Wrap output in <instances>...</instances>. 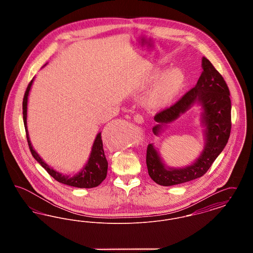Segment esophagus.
Masks as SVG:
<instances>
[{"label": "esophagus", "instance_id": "1", "mask_svg": "<svg viewBox=\"0 0 253 253\" xmlns=\"http://www.w3.org/2000/svg\"><path fill=\"white\" fill-rule=\"evenodd\" d=\"M133 120H134L135 122H137V123H143V122H144L143 117H142L140 114H135V115L133 116Z\"/></svg>", "mask_w": 253, "mask_h": 253}]
</instances>
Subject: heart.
I'll list each match as a JSON object with an SVG mask.
<instances>
[{
    "instance_id": "1",
    "label": "heart",
    "mask_w": 253,
    "mask_h": 253,
    "mask_svg": "<svg viewBox=\"0 0 253 253\" xmlns=\"http://www.w3.org/2000/svg\"><path fill=\"white\" fill-rule=\"evenodd\" d=\"M160 71L157 70L152 74L149 83H153L160 76ZM184 84V75L179 69L174 68L164 74L154 86L150 100L154 105L161 106L167 104L175 96Z\"/></svg>"
}]
</instances>
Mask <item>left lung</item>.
<instances>
[{
	"label": "left lung",
	"instance_id": "obj_1",
	"mask_svg": "<svg viewBox=\"0 0 253 253\" xmlns=\"http://www.w3.org/2000/svg\"><path fill=\"white\" fill-rule=\"evenodd\" d=\"M203 72L197 84L169 107L155 116L158 122L153 128L155 134L166 125L179 118L193 103L199 102L204 110L202 122L206 127V145L201 156L183 169L168 168L164 165L153 144L148 145L146 164L150 177L158 185L172 186L203 176L228 143L231 129V102L229 90L222 75L207 58L202 59Z\"/></svg>",
	"mask_w": 253,
	"mask_h": 253
}]
</instances>
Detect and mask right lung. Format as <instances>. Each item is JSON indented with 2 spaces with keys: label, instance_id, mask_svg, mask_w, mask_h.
I'll list each match as a JSON object with an SVG mask.
<instances>
[{
  "label": "right lung",
  "instance_id": "obj_1",
  "mask_svg": "<svg viewBox=\"0 0 253 253\" xmlns=\"http://www.w3.org/2000/svg\"><path fill=\"white\" fill-rule=\"evenodd\" d=\"M33 83V80L27 85V88L24 93V100H23V118H24V128L26 132V139L27 143L29 146V150L32 154L33 157L37 161L46 169L49 174L55 179V180L77 188H95L97 187L102 181L106 178L107 175V169H108V162L104 155L103 145H102V139H101V132H98L96 135V139L94 141V144L92 147V152L89 157V160L87 164L85 165L84 168L78 174L74 176L69 175H62L60 172L56 171L55 169L50 168L48 165L40 157V156L36 153V151L33 149L28 132H27V126H26V116H27V98L28 94L31 88V85Z\"/></svg>",
  "mask_w": 253,
  "mask_h": 253
}]
</instances>
